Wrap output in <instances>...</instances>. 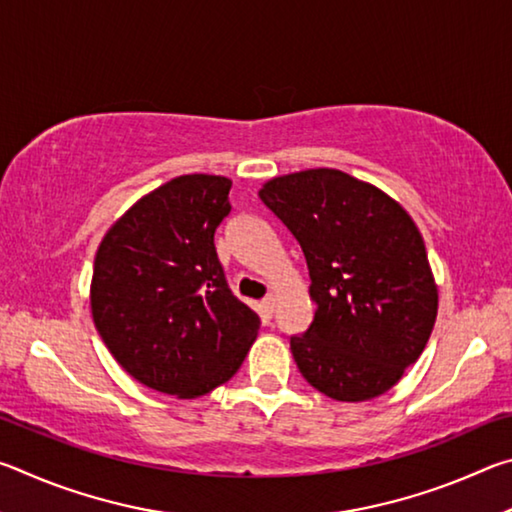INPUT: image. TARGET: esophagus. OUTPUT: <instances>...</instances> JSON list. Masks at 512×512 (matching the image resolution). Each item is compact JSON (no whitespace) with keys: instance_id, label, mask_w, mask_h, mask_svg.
Instances as JSON below:
<instances>
[{"instance_id":"1","label":"esophagus","mask_w":512,"mask_h":512,"mask_svg":"<svg viewBox=\"0 0 512 512\" xmlns=\"http://www.w3.org/2000/svg\"><path fill=\"white\" fill-rule=\"evenodd\" d=\"M262 309L266 311L268 316H273V311H275V296H273V293H268V296L262 300Z\"/></svg>"}]
</instances>
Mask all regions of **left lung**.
I'll return each instance as SVG.
<instances>
[{"label": "left lung", "mask_w": 512, "mask_h": 512, "mask_svg": "<svg viewBox=\"0 0 512 512\" xmlns=\"http://www.w3.org/2000/svg\"><path fill=\"white\" fill-rule=\"evenodd\" d=\"M259 198L307 259L316 314L305 334L291 336L302 377L339 402L391 391L438 314L418 225L391 196L339 169L273 178Z\"/></svg>", "instance_id": "1"}]
</instances>
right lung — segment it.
Instances as JSON below:
<instances>
[{
    "label": "right lung",
    "mask_w": 512,
    "mask_h": 512,
    "mask_svg": "<svg viewBox=\"0 0 512 512\" xmlns=\"http://www.w3.org/2000/svg\"><path fill=\"white\" fill-rule=\"evenodd\" d=\"M232 180L178 176L142 196L101 239L90 287L94 327L128 375L194 400L228 381L259 316L225 282L214 232Z\"/></svg>",
    "instance_id": "1"
}]
</instances>
